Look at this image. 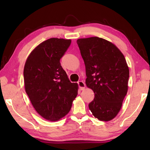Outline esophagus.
Instances as JSON below:
<instances>
[{
  "instance_id": "obj_1",
  "label": "esophagus",
  "mask_w": 150,
  "mask_h": 150,
  "mask_svg": "<svg viewBox=\"0 0 150 150\" xmlns=\"http://www.w3.org/2000/svg\"><path fill=\"white\" fill-rule=\"evenodd\" d=\"M78 84H79V89H80L81 90H84L85 89L86 87V85L84 84V82L83 81H79L78 82Z\"/></svg>"
}]
</instances>
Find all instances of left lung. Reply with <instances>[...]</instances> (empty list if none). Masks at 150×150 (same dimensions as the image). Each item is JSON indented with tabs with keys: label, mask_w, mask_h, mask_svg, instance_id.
Returning a JSON list of instances; mask_svg holds the SVG:
<instances>
[{
	"label": "left lung",
	"mask_w": 150,
	"mask_h": 150,
	"mask_svg": "<svg viewBox=\"0 0 150 150\" xmlns=\"http://www.w3.org/2000/svg\"><path fill=\"white\" fill-rule=\"evenodd\" d=\"M77 43L86 67V84L93 91L89 104L93 115L110 121L120 111L128 89L129 68L122 53L112 42L97 37L79 39Z\"/></svg>",
	"instance_id": "obj_1"
}]
</instances>
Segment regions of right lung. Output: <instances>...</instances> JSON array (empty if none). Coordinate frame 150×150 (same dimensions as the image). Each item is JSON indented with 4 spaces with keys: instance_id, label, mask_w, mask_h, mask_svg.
<instances>
[{
    "instance_id": "add662e5",
    "label": "right lung",
    "mask_w": 150,
    "mask_h": 150,
    "mask_svg": "<svg viewBox=\"0 0 150 150\" xmlns=\"http://www.w3.org/2000/svg\"><path fill=\"white\" fill-rule=\"evenodd\" d=\"M71 42L58 38L44 41L30 53L24 65L25 90L37 112L50 121L66 115L78 94V84L69 81L60 63Z\"/></svg>"
}]
</instances>
